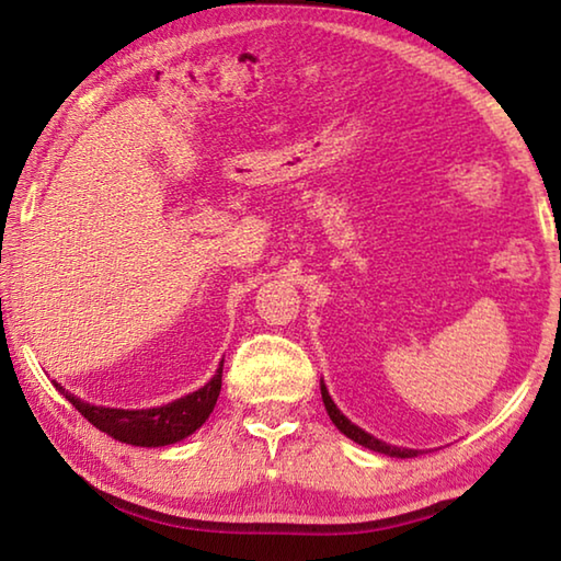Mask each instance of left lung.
<instances>
[{
  "mask_svg": "<svg viewBox=\"0 0 561 561\" xmlns=\"http://www.w3.org/2000/svg\"><path fill=\"white\" fill-rule=\"evenodd\" d=\"M321 398H324L327 413H329L331 421H334L336 428H339L341 433H344L346 438H351V440L358 443V445H364V448H368V450H376V453H383V455H391V458H415V455L421 453V450H411V448H396V445H388V443H383V440L374 438L371 433L360 431L358 425L351 423L348 417L339 411L336 403L331 401V396H329V391H327L324 381H321Z\"/></svg>",
  "mask_w": 561,
  "mask_h": 561,
  "instance_id": "left-lung-1",
  "label": "left lung"
}]
</instances>
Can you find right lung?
<instances>
[{
    "label": "right lung",
    "mask_w": 561,
    "mask_h": 561,
    "mask_svg": "<svg viewBox=\"0 0 561 561\" xmlns=\"http://www.w3.org/2000/svg\"><path fill=\"white\" fill-rule=\"evenodd\" d=\"M56 391H61L69 403L79 411L91 425H96L101 433L111 435L121 443L140 445V448H160L193 435L210 417L222 388V364L217 374L203 388L178 398L173 403L144 408V411H126V408H103L83 403L81 398L66 391L61 383H56Z\"/></svg>",
    "instance_id": "obj_1"
}]
</instances>
